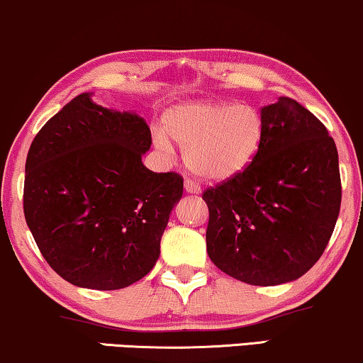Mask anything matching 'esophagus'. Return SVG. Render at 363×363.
<instances>
[{
    "instance_id": "esophagus-1",
    "label": "esophagus",
    "mask_w": 363,
    "mask_h": 363,
    "mask_svg": "<svg viewBox=\"0 0 363 363\" xmlns=\"http://www.w3.org/2000/svg\"><path fill=\"white\" fill-rule=\"evenodd\" d=\"M184 191H186L187 194H201L202 192V189H201V186H199V184H196L194 181H191V179H187L186 182H184Z\"/></svg>"
}]
</instances>
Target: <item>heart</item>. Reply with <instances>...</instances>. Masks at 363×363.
<instances>
[{
    "instance_id": "1",
    "label": "heart",
    "mask_w": 363,
    "mask_h": 363,
    "mask_svg": "<svg viewBox=\"0 0 363 363\" xmlns=\"http://www.w3.org/2000/svg\"><path fill=\"white\" fill-rule=\"evenodd\" d=\"M264 138V120L252 105L194 101L171 108L164 130L152 135L157 150L171 152L172 143L184 151L194 174L227 181L247 169Z\"/></svg>"
}]
</instances>
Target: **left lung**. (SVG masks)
<instances>
[{
	"label": "left lung",
	"mask_w": 363,
	"mask_h": 363,
	"mask_svg": "<svg viewBox=\"0 0 363 363\" xmlns=\"http://www.w3.org/2000/svg\"><path fill=\"white\" fill-rule=\"evenodd\" d=\"M264 138L247 169L207 189V253L255 286L294 281L328 247L340 211L339 155L325 126L289 96L259 110Z\"/></svg>",
	"instance_id": "1"
}]
</instances>
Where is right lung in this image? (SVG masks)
Here are the masks:
<instances>
[{"label":"right lung","instance_id":"obj_1","mask_svg":"<svg viewBox=\"0 0 363 363\" xmlns=\"http://www.w3.org/2000/svg\"><path fill=\"white\" fill-rule=\"evenodd\" d=\"M91 95L75 96L35 135L24 217L59 277L110 291L140 281L155 267L184 182L143 164L151 147L143 116L105 108Z\"/></svg>","mask_w":363,"mask_h":363}]
</instances>
